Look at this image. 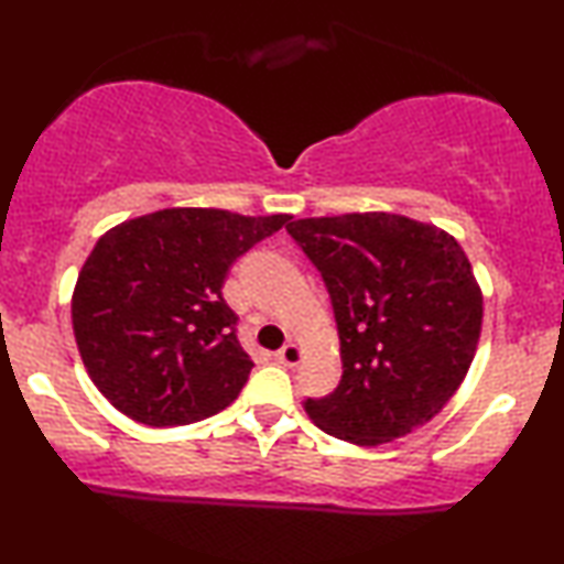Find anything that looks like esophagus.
<instances>
[{
    "label": "esophagus",
    "mask_w": 564,
    "mask_h": 564,
    "mask_svg": "<svg viewBox=\"0 0 564 564\" xmlns=\"http://www.w3.org/2000/svg\"><path fill=\"white\" fill-rule=\"evenodd\" d=\"M276 359H280V365L284 367H297L300 361H303V349H300L297 344H284L280 351H276Z\"/></svg>",
    "instance_id": "esophagus-1"
}]
</instances>
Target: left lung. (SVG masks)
I'll list each match as a JSON object with an SVG mask.
<instances>
[{
    "mask_svg": "<svg viewBox=\"0 0 564 564\" xmlns=\"http://www.w3.org/2000/svg\"><path fill=\"white\" fill-rule=\"evenodd\" d=\"M334 305L344 375L305 400L326 434L377 446L449 403L473 365L482 292L446 230L395 213H346L288 226Z\"/></svg>",
    "mask_w": 564,
    "mask_h": 564,
    "instance_id": "8db88e82",
    "label": "left lung"
}]
</instances>
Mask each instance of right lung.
I'll list each match as a JSON object with an SVG mask.
<instances>
[{"instance_id":"right-lung-1","label":"right lung","mask_w":564,"mask_h":564,"mask_svg":"<svg viewBox=\"0 0 564 564\" xmlns=\"http://www.w3.org/2000/svg\"><path fill=\"white\" fill-rule=\"evenodd\" d=\"M290 215L169 207L107 230L72 297L76 346L97 390L145 426H184L228 408L253 361L223 282Z\"/></svg>"}]
</instances>
